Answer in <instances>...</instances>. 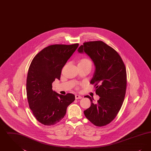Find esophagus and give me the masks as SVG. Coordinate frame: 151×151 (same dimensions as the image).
I'll return each mask as SVG.
<instances>
[{"mask_svg": "<svg viewBox=\"0 0 151 151\" xmlns=\"http://www.w3.org/2000/svg\"><path fill=\"white\" fill-rule=\"evenodd\" d=\"M81 99H82V97H81V96H79V95H78V94L75 95V99H76V100Z\"/></svg>", "mask_w": 151, "mask_h": 151, "instance_id": "esophagus-1", "label": "esophagus"}]
</instances>
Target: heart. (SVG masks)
Segmentation results:
<instances>
[{
  "label": "heart",
  "instance_id": "obj_1",
  "mask_svg": "<svg viewBox=\"0 0 151 151\" xmlns=\"http://www.w3.org/2000/svg\"><path fill=\"white\" fill-rule=\"evenodd\" d=\"M78 65H90L92 67V62L87 58H82L79 59L78 62Z\"/></svg>",
  "mask_w": 151,
  "mask_h": 151
}]
</instances>
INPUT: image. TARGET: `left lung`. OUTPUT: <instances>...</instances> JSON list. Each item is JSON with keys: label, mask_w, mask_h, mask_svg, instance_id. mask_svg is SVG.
<instances>
[{"label": "left lung", "mask_w": 151, "mask_h": 151, "mask_svg": "<svg viewBox=\"0 0 151 151\" xmlns=\"http://www.w3.org/2000/svg\"><path fill=\"white\" fill-rule=\"evenodd\" d=\"M85 52L96 67L91 84L96 88V94L100 97L97 102L90 99L91 105L84 111L86 118L99 127L109 124L114 119L122 107L127 86L125 65L119 54L101 41L83 43L78 49Z\"/></svg>", "instance_id": "8db88e82"}]
</instances>
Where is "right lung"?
I'll list each match as a JSON object with an SVG mask.
<instances>
[{
	"mask_svg": "<svg viewBox=\"0 0 151 151\" xmlns=\"http://www.w3.org/2000/svg\"><path fill=\"white\" fill-rule=\"evenodd\" d=\"M79 43L50 45L39 52L29 66L27 95L33 114L46 126L54 125L65 116L75 95H62L52 89V83L60 80L63 67L76 50Z\"/></svg>",
	"mask_w": 151,
	"mask_h": 151,
	"instance_id": "1",
	"label": "right lung"
}]
</instances>
